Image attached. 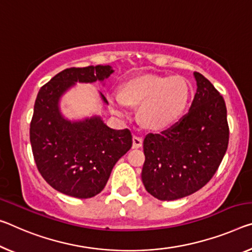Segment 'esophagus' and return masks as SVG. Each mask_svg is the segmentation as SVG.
Here are the masks:
<instances>
[{"label":"esophagus","instance_id":"obj_1","mask_svg":"<svg viewBox=\"0 0 252 252\" xmlns=\"http://www.w3.org/2000/svg\"><path fill=\"white\" fill-rule=\"evenodd\" d=\"M132 141H133V143H132V147L133 148H140L142 146V142H143L142 138L141 137H138V135H133Z\"/></svg>","mask_w":252,"mask_h":252}]
</instances>
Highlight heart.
<instances>
[{"label":"heart","instance_id":"heart-1","mask_svg":"<svg viewBox=\"0 0 252 252\" xmlns=\"http://www.w3.org/2000/svg\"><path fill=\"white\" fill-rule=\"evenodd\" d=\"M190 93V84L182 76L146 75L127 81L121 93H110L107 101L112 112L122 118L129 115V105H140L139 117L143 126L161 131L182 118Z\"/></svg>","mask_w":252,"mask_h":252}]
</instances>
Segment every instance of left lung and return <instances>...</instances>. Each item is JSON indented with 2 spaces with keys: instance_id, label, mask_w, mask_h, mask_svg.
Listing matches in <instances>:
<instances>
[{
  "instance_id": "left-lung-1",
  "label": "left lung",
  "mask_w": 252,
  "mask_h": 252,
  "mask_svg": "<svg viewBox=\"0 0 252 252\" xmlns=\"http://www.w3.org/2000/svg\"><path fill=\"white\" fill-rule=\"evenodd\" d=\"M197 90L189 113L160 134L143 141L141 178L147 191L174 201L206 185L218 170L229 143L226 106L209 79L194 73Z\"/></svg>"
}]
</instances>
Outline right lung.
Instances as JSON below:
<instances>
[{"label": "right lung", "instance_id": "add662e5", "mask_svg": "<svg viewBox=\"0 0 252 252\" xmlns=\"http://www.w3.org/2000/svg\"><path fill=\"white\" fill-rule=\"evenodd\" d=\"M114 69L110 65L67 68L40 89L30 125V142L39 173L56 190L90 198L104 189L111 171L132 146L129 129L107 126L99 115L69 120L61 99L76 83H104ZM99 96L109 104L101 92Z\"/></svg>", "mask_w": 252, "mask_h": 252}]
</instances>
